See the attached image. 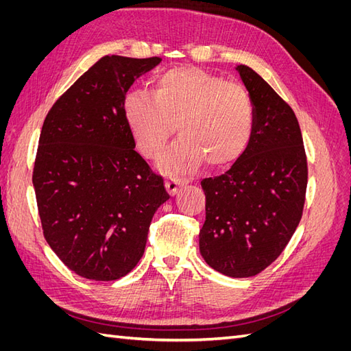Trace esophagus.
<instances>
[{"mask_svg": "<svg viewBox=\"0 0 351 351\" xmlns=\"http://www.w3.org/2000/svg\"><path fill=\"white\" fill-rule=\"evenodd\" d=\"M184 183H186L184 178L178 177V176H171V177L165 178V189H167V192L169 195H176L178 192L180 186L184 184Z\"/></svg>", "mask_w": 351, "mask_h": 351, "instance_id": "1", "label": "esophagus"}]
</instances>
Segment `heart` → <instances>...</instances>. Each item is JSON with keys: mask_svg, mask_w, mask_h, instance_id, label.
<instances>
[{"mask_svg": "<svg viewBox=\"0 0 351 351\" xmlns=\"http://www.w3.org/2000/svg\"><path fill=\"white\" fill-rule=\"evenodd\" d=\"M123 112L141 151L156 158L174 130L182 136L161 158L164 171H190L206 161L227 165L241 155L253 129V104L243 86L195 67L173 69L152 92L132 90Z\"/></svg>", "mask_w": 351, "mask_h": 351, "instance_id": "b5f03b06", "label": "heart"}]
</instances>
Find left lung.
I'll list each match as a JSON object with an SVG mask.
<instances>
[{
    "label": "left lung",
    "instance_id": "left-lung-1",
    "mask_svg": "<svg viewBox=\"0 0 351 351\" xmlns=\"http://www.w3.org/2000/svg\"><path fill=\"white\" fill-rule=\"evenodd\" d=\"M236 70L253 104V129L224 174L202 180L206 219L199 250L210 268L247 278L280 256L299 226L307 162L290 105L250 67Z\"/></svg>",
    "mask_w": 351,
    "mask_h": 351
}]
</instances>
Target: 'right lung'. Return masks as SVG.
I'll return each instance as SVG.
<instances>
[{"instance_id":"1","label":"right lung","mask_w":351,"mask_h":351,"mask_svg":"<svg viewBox=\"0 0 351 351\" xmlns=\"http://www.w3.org/2000/svg\"><path fill=\"white\" fill-rule=\"evenodd\" d=\"M161 58L102 57L52 105L34 167L44 236L69 269L114 281L145 252L156 209L169 199L161 176L134 151L123 112L133 82Z\"/></svg>"}]
</instances>
